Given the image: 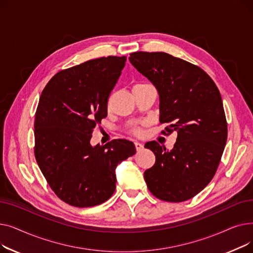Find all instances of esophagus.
Segmentation results:
<instances>
[{"label":"esophagus","mask_w":253,"mask_h":253,"mask_svg":"<svg viewBox=\"0 0 253 253\" xmlns=\"http://www.w3.org/2000/svg\"><path fill=\"white\" fill-rule=\"evenodd\" d=\"M134 145H135V149H136V151L137 152H139V151H141L142 149H143V145H142V143H140V142H134Z\"/></svg>","instance_id":"esophagus-1"}]
</instances>
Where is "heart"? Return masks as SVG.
I'll return each instance as SVG.
<instances>
[{
  "label": "heart",
  "mask_w": 253,
  "mask_h": 253,
  "mask_svg": "<svg viewBox=\"0 0 253 253\" xmlns=\"http://www.w3.org/2000/svg\"><path fill=\"white\" fill-rule=\"evenodd\" d=\"M131 132L133 134H135V135H139L140 133H141V129L140 128H138V127H135V128H133L131 130Z\"/></svg>",
  "instance_id": "heart-1"
}]
</instances>
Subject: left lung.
<instances>
[{"mask_svg":"<svg viewBox=\"0 0 253 253\" xmlns=\"http://www.w3.org/2000/svg\"><path fill=\"white\" fill-rule=\"evenodd\" d=\"M134 68L154 84L160 96L164 134L177 132L171 151L157 141L144 147L156 162L144 171L150 192L167 202H183L213 178L228 137L220 93L201 68L165 52H133Z\"/></svg>","mask_w":253,"mask_h":253,"instance_id":"obj_1","label":"left lung"}]
</instances>
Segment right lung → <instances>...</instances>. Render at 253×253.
<instances>
[{
	"mask_svg": "<svg viewBox=\"0 0 253 253\" xmlns=\"http://www.w3.org/2000/svg\"><path fill=\"white\" fill-rule=\"evenodd\" d=\"M126 56L91 59L60 71L44 88L35 119V157L52 191L75 207L99 205L116 189L115 170L135 154L132 141L92 147Z\"/></svg>",
	"mask_w": 253,
	"mask_h": 253,
	"instance_id": "1",
	"label": "right lung"
}]
</instances>
